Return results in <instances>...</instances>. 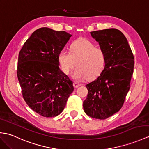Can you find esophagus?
<instances>
[{"label": "esophagus", "instance_id": "esophagus-1", "mask_svg": "<svg viewBox=\"0 0 149 149\" xmlns=\"http://www.w3.org/2000/svg\"><path fill=\"white\" fill-rule=\"evenodd\" d=\"M81 85V84H79V82H74V86L75 88H78V87H79V86H80Z\"/></svg>", "mask_w": 149, "mask_h": 149}]
</instances>
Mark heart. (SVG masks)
<instances>
[{
    "instance_id": "1",
    "label": "heart",
    "mask_w": 149,
    "mask_h": 149,
    "mask_svg": "<svg viewBox=\"0 0 149 149\" xmlns=\"http://www.w3.org/2000/svg\"><path fill=\"white\" fill-rule=\"evenodd\" d=\"M105 52L100 47L84 38H79L74 41L70 46V51L63 49L58 54L59 63L65 74H72L75 81H80L98 75L105 67Z\"/></svg>"
}]
</instances>
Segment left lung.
I'll use <instances>...</instances> for the list:
<instances>
[{
  "instance_id": "left-lung-1",
  "label": "left lung",
  "mask_w": 149,
  "mask_h": 149,
  "mask_svg": "<svg viewBox=\"0 0 149 149\" xmlns=\"http://www.w3.org/2000/svg\"><path fill=\"white\" fill-rule=\"evenodd\" d=\"M90 33L105 52L106 60L101 74L86 85L88 94L83 108L91 117L105 119L119 112L123 105L133 73L134 56L120 30L108 29Z\"/></svg>"
}]
</instances>
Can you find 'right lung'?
<instances>
[{
  "instance_id": "add662e5",
  "label": "right lung",
  "mask_w": 149,
  "mask_h": 149,
  "mask_svg": "<svg viewBox=\"0 0 149 149\" xmlns=\"http://www.w3.org/2000/svg\"><path fill=\"white\" fill-rule=\"evenodd\" d=\"M71 36L65 31L40 28L19 51L17 75L23 97L30 108L43 117L60 114L74 89L58 60L59 53Z\"/></svg>"
}]
</instances>
